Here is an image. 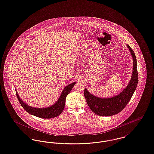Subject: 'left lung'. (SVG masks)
<instances>
[{"instance_id":"8db88e82","label":"left lung","mask_w":154,"mask_h":154,"mask_svg":"<svg viewBox=\"0 0 154 154\" xmlns=\"http://www.w3.org/2000/svg\"><path fill=\"white\" fill-rule=\"evenodd\" d=\"M133 60L131 78L126 87L117 95L110 98L97 97L85 88L84 95L91 110L97 115L109 116L118 114L125 108L130 100L138 84V72L137 59L133 50L127 44Z\"/></svg>"}]
</instances>
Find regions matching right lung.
I'll return each instance as SVG.
<instances>
[{"instance_id": "add662e5", "label": "right lung", "mask_w": 154, "mask_h": 154, "mask_svg": "<svg viewBox=\"0 0 154 154\" xmlns=\"http://www.w3.org/2000/svg\"><path fill=\"white\" fill-rule=\"evenodd\" d=\"M75 84V82H74L72 84L66 86L64 88L63 90L62 91V92L60 94V96L59 97V98L58 100L54 105L47 108H38L32 107L26 103L24 102H23V100H21L18 95V93L17 92V91H16V95L18 101L22 106V107L30 115L42 119H51L59 116L63 112L65 106L66 97L72 90Z\"/></svg>"}]
</instances>
